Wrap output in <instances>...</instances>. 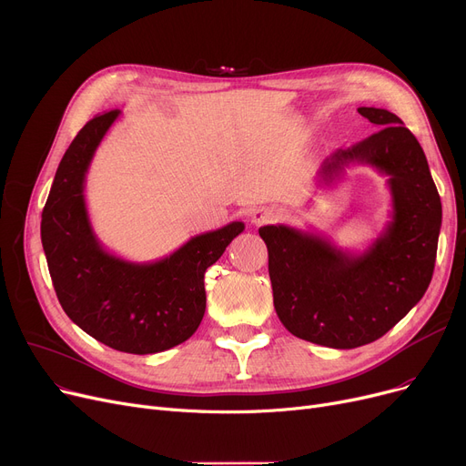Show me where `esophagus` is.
<instances>
[{"mask_svg":"<svg viewBox=\"0 0 466 466\" xmlns=\"http://www.w3.org/2000/svg\"><path fill=\"white\" fill-rule=\"evenodd\" d=\"M279 218V212L275 208L268 207H259L252 212V224L254 226H263V224H272Z\"/></svg>","mask_w":466,"mask_h":466,"instance_id":"34e87169","label":"esophagus"}]
</instances>
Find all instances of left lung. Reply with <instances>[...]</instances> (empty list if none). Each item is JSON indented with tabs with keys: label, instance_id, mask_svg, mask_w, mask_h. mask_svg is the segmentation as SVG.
Instances as JSON below:
<instances>
[{
	"label": "left lung",
	"instance_id": "left-lung-1",
	"mask_svg": "<svg viewBox=\"0 0 466 466\" xmlns=\"http://www.w3.org/2000/svg\"><path fill=\"white\" fill-rule=\"evenodd\" d=\"M358 113L381 127L323 161L319 184H333L353 163L388 177L391 220L361 254L318 233L263 226L275 309L303 340L351 350L384 337L425 295L442 226V203L416 137L402 120L376 106Z\"/></svg>",
	"mask_w": 466,
	"mask_h": 466
}]
</instances>
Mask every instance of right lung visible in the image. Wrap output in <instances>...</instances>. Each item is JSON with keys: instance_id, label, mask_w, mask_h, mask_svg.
<instances>
[{"instance_id": "1", "label": "right lung", "mask_w": 466, "mask_h": 466, "mask_svg": "<svg viewBox=\"0 0 466 466\" xmlns=\"http://www.w3.org/2000/svg\"><path fill=\"white\" fill-rule=\"evenodd\" d=\"M120 111L97 115L66 150L41 220L50 279L66 314L82 331L126 353H157L182 344L205 316V270L244 231L231 222L191 237L171 256L135 263L103 248L85 199L92 157Z\"/></svg>"}]
</instances>
